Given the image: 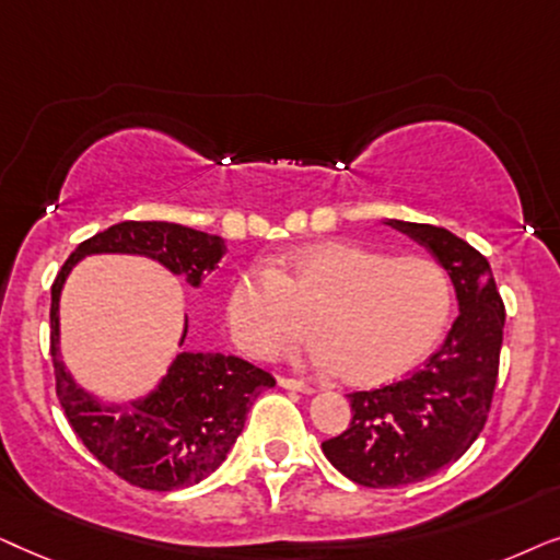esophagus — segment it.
I'll list each match as a JSON object with an SVG mask.
<instances>
[{
    "label": "esophagus",
    "mask_w": 560,
    "mask_h": 560,
    "mask_svg": "<svg viewBox=\"0 0 560 560\" xmlns=\"http://www.w3.org/2000/svg\"><path fill=\"white\" fill-rule=\"evenodd\" d=\"M279 386H284V389H292V392H304V394L315 392L307 382H300V378H289V376H279Z\"/></svg>",
    "instance_id": "obj_1"
}]
</instances>
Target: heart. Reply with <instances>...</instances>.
I'll list each match as a JSON object with an SVG mask.
<instances>
[{"label":"heart","instance_id":"heart-1","mask_svg":"<svg viewBox=\"0 0 560 560\" xmlns=\"http://www.w3.org/2000/svg\"><path fill=\"white\" fill-rule=\"evenodd\" d=\"M451 307L448 273L432 258L325 241L245 271L230 292L228 323L256 358L279 355L315 327V363L340 369L353 386H382L435 350Z\"/></svg>","mask_w":560,"mask_h":560}]
</instances>
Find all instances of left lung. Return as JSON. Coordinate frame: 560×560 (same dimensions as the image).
I'll return each mask as SVG.
<instances>
[{
	"instance_id": "8db88e82",
	"label": "left lung",
	"mask_w": 560,
	"mask_h": 560,
	"mask_svg": "<svg viewBox=\"0 0 560 560\" xmlns=\"http://www.w3.org/2000/svg\"><path fill=\"white\" fill-rule=\"evenodd\" d=\"M386 225L435 256L456 287L460 312L420 371L382 389L348 394V430L323 443L342 476L371 489L428 479L471 448L494 397L504 327V302L479 250L445 228L405 220Z\"/></svg>"
}]
</instances>
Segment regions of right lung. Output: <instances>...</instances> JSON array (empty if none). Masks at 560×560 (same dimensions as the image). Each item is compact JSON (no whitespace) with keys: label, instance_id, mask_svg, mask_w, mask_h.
Returning <instances> with one entry per match:
<instances>
[{"label":"right lung","instance_id":"right-lung-1","mask_svg":"<svg viewBox=\"0 0 560 560\" xmlns=\"http://www.w3.org/2000/svg\"><path fill=\"white\" fill-rule=\"evenodd\" d=\"M225 250L220 235L176 222H119L81 243L50 287V358L58 401L89 453L132 487L174 491L207 479L228 458L253 401L276 386V378L237 355L182 350L151 394L128 405H104L73 382L58 350V302L66 276L84 256L128 253L159 260L199 287ZM186 327L184 323L178 346H184Z\"/></svg>","mask_w":560,"mask_h":560}]
</instances>
